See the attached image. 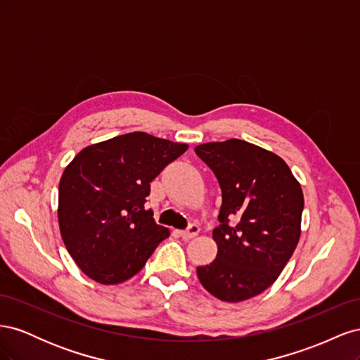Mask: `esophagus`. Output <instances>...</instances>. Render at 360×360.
<instances>
[{"label": "esophagus", "instance_id": "34e87169", "mask_svg": "<svg viewBox=\"0 0 360 360\" xmlns=\"http://www.w3.org/2000/svg\"><path fill=\"white\" fill-rule=\"evenodd\" d=\"M200 233V226L198 225H191L186 231H180V237L184 238V240H191V238L197 237Z\"/></svg>", "mask_w": 360, "mask_h": 360}]
</instances>
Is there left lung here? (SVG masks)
Segmentation results:
<instances>
[{
    "instance_id": "left-lung-1",
    "label": "left lung",
    "mask_w": 360,
    "mask_h": 360,
    "mask_svg": "<svg viewBox=\"0 0 360 360\" xmlns=\"http://www.w3.org/2000/svg\"><path fill=\"white\" fill-rule=\"evenodd\" d=\"M197 153L222 189L216 258L197 267L201 285L222 302H243L278 279L300 238L303 192L285 160L242 139L205 143Z\"/></svg>"
}]
</instances>
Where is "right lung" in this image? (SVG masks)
<instances>
[{
  "label": "right lung",
  "instance_id": "right-lung-1",
  "mask_svg": "<svg viewBox=\"0 0 360 360\" xmlns=\"http://www.w3.org/2000/svg\"><path fill=\"white\" fill-rule=\"evenodd\" d=\"M188 144L146 132L120 135L82 148L58 186V225L68 252L102 285L135 276L169 236L146 209L150 181Z\"/></svg>",
  "mask_w": 360,
  "mask_h": 360
}]
</instances>
